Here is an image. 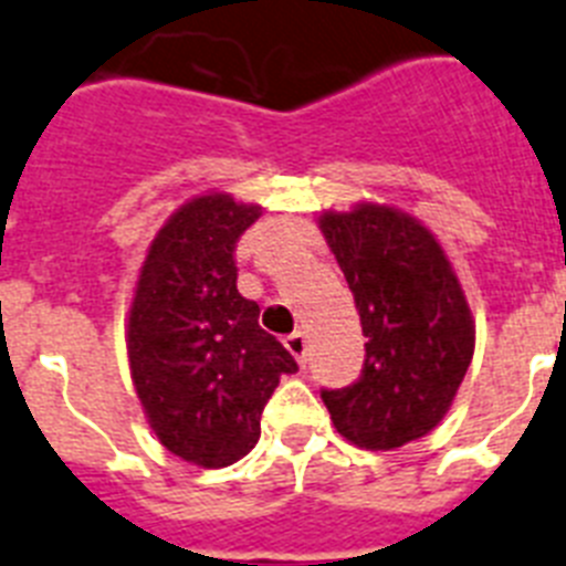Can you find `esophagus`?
Segmentation results:
<instances>
[{"label": "esophagus", "instance_id": "obj_1", "mask_svg": "<svg viewBox=\"0 0 566 566\" xmlns=\"http://www.w3.org/2000/svg\"><path fill=\"white\" fill-rule=\"evenodd\" d=\"M284 345H287V350L296 356V363L305 368V365H307V339H305V334H302V331H296V334H291L287 339H284Z\"/></svg>", "mask_w": 566, "mask_h": 566}]
</instances>
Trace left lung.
<instances>
[{
  "label": "left lung",
  "mask_w": 566,
  "mask_h": 566,
  "mask_svg": "<svg viewBox=\"0 0 566 566\" xmlns=\"http://www.w3.org/2000/svg\"><path fill=\"white\" fill-rule=\"evenodd\" d=\"M365 334L363 377L322 391L345 440L400 449L452 408L474 354V319L452 261L415 216L363 201L319 216Z\"/></svg>",
  "instance_id": "1"
}]
</instances>
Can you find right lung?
I'll return each instance as SVG.
<instances>
[{
	"label": "right lung",
	"mask_w": 566,
	"mask_h": 566,
	"mask_svg": "<svg viewBox=\"0 0 566 566\" xmlns=\"http://www.w3.org/2000/svg\"><path fill=\"white\" fill-rule=\"evenodd\" d=\"M259 203L227 192L189 198L146 250L126 319L132 382L151 431L175 458L230 467L261 434L282 374L298 368L235 287V241Z\"/></svg>",
	"instance_id": "right-lung-1"
}]
</instances>
